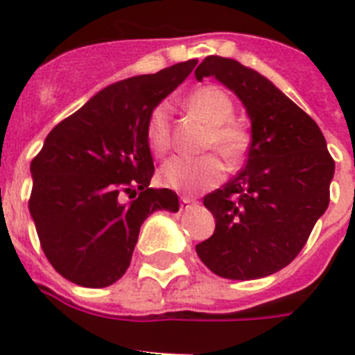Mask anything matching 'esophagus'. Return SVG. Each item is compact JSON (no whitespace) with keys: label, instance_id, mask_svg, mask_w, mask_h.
<instances>
[{"label":"esophagus","instance_id":"1","mask_svg":"<svg viewBox=\"0 0 355 355\" xmlns=\"http://www.w3.org/2000/svg\"><path fill=\"white\" fill-rule=\"evenodd\" d=\"M193 202H196V199H192V197H187V196L181 197V208H188V206L193 205Z\"/></svg>","mask_w":355,"mask_h":355}]
</instances>
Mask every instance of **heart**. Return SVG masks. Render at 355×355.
<instances>
[{"label": "heart", "instance_id": "heart-1", "mask_svg": "<svg viewBox=\"0 0 355 355\" xmlns=\"http://www.w3.org/2000/svg\"><path fill=\"white\" fill-rule=\"evenodd\" d=\"M187 108L208 124L206 149H215L227 163H236L249 149V131L234 121V103L227 92L216 85H206L187 97ZM147 144L155 155H163L171 146V105L158 103L150 110L146 128ZM224 178L218 158L205 156H174L159 168L163 187L192 196L216 187Z\"/></svg>", "mask_w": 355, "mask_h": 355}]
</instances>
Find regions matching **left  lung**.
Here are the masks:
<instances>
[{"label":"left lung","instance_id":"left-lung-1","mask_svg":"<svg viewBox=\"0 0 355 355\" xmlns=\"http://www.w3.org/2000/svg\"><path fill=\"white\" fill-rule=\"evenodd\" d=\"M206 76L240 97L252 140L243 171L205 197L215 233L197 256L220 277H266L297 258L327 209L334 159L318 124L259 72L213 55L196 69Z\"/></svg>","mask_w":355,"mask_h":355}]
</instances>
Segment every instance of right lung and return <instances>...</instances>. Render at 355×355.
I'll use <instances>...</instances> for the list:
<instances>
[{"label": "right lung", "instance_id": "right-lung-1", "mask_svg": "<svg viewBox=\"0 0 355 355\" xmlns=\"http://www.w3.org/2000/svg\"><path fill=\"white\" fill-rule=\"evenodd\" d=\"M197 60L110 85L56 124L31 159L30 213L53 268L71 283L105 288L124 275L150 213L178 211L168 188H149L150 110Z\"/></svg>", "mask_w": 355, "mask_h": 355}]
</instances>
